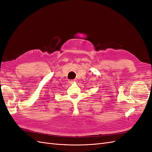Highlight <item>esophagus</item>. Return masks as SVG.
Returning a JSON list of instances; mask_svg holds the SVG:
<instances>
[{"label": "esophagus", "instance_id": "esophagus-1", "mask_svg": "<svg viewBox=\"0 0 152 152\" xmlns=\"http://www.w3.org/2000/svg\"><path fill=\"white\" fill-rule=\"evenodd\" d=\"M77 82V79H74V80H68V82H69V83H70V84L75 83V82Z\"/></svg>", "mask_w": 152, "mask_h": 152}]
</instances>
